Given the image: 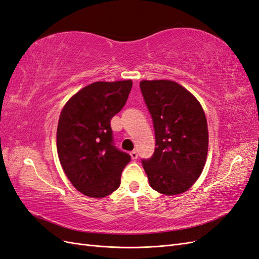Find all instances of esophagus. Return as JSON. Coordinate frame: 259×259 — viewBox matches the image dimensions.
<instances>
[{
  "mask_svg": "<svg viewBox=\"0 0 259 259\" xmlns=\"http://www.w3.org/2000/svg\"><path fill=\"white\" fill-rule=\"evenodd\" d=\"M130 156H131L132 160H137V158H138V152L137 151H131L130 152Z\"/></svg>",
  "mask_w": 259,
  "mask_h": 259,
  "instance_id": "34e87169",
  "label": "esophagus"
}]
</instances>
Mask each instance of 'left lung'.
Here are the masks:
<instances>
[{"label": "left lung", "instance_id": "left-lung-1", "mask_svg": "<svg viewBox=\"0 0 259 259\" xmlns=\"http://www.w3.org/2000/svg\"><path fill=\"white\" fill-rule=\"evenodd\" d=\"M140 89L155 132L154 153L142 160L150 186L163 195L183 194L198 180L207 160L204 111L198 99L174 81H141Z\"/></svg>", "mask_w": 259, "mask_h": 259}]
</instances>
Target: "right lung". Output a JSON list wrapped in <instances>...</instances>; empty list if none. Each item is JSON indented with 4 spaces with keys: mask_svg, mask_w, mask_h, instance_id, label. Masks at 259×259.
I'll list each match as a JSON object with an SVG mask.
<instances>
[{
    "mask_svg": "<svg viewBox=\"0 0 259 259\" xmlns=\"http://www.w3.org/2000/svg\"><path fill=\"white\" fill-rule=\"evenodd\" d=\"M131 79L95 82L73 95L60 114L57 150L61 166L79 193L103 198L120 186L131 157L114 145L110 120L122 109Z\"/></svg>",
    "mask_w": 259,
    "mask_h": 259,
    "instance_id": "1",
    "label": "right lung"
}]
</instances>
